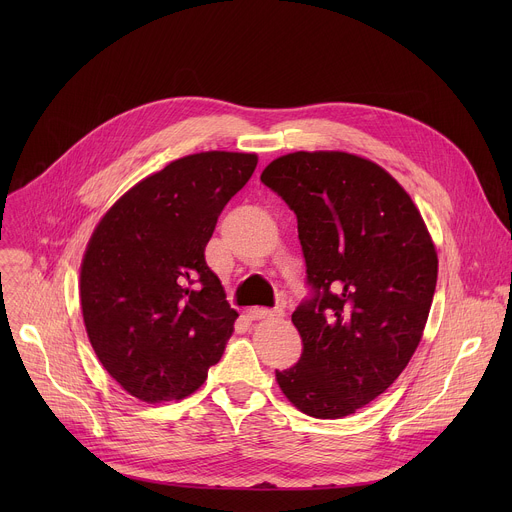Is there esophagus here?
<instances>
[{
    "mask_svg": "<svg viewBox=\"0 0 512 512\" xmlns=\"http://www.w3.org/2000/svg\"><path fill=\"white\" fill-rule=\"evenodd\" d=\"M247 316L251 320H281L285 316L283 308H275V310H267V308H251L247 312Z\"/></svg>",
    "mask_w": 512,
    "mask_h": 512,
    "instance_id": "obj_1",
    "label": "esophagus"
}]
</instances>
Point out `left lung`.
Returning a JSON list of instances; mask_svg holds the SVG:
<instances>
[{
  "label": "left lung",
  "instance_id": "1",
  "mask_svg": "<svg viewBox=\"0 0 512 512\" xmlns=\"http://www.w3.org/2000/svg\"><path fill=\"white\" fill-rule=\"evenodd\" d=\"M261 182L296 212L310 287L291 314L304 352L275 371L277 383L306 415L346 417L411 360L435 291V247L409 194L364 158L287 154Z\"/></svg>",
  "mask_w": 512,
  "mask_h": 512
}]
</instances>
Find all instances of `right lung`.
Segmentation results:
<instances>
[{
  "label": "right lung",
  "instance_id": "obj_1",
  "mask_svg": "<svg viewBox=\"0 0 512 512\" xmlns=\"http://www.w3.org/2000/svg\"><path fill=\"white\" fill-rule=\"evenodd\" d=\"M255 168V154L180 158L97 225L81 265V308L97 358L129 395L184 399L221 360L239 314L204 247Z\"/></svg>",
  "mask_w": 512,
  "mask_h": 512
}]
</instances>
